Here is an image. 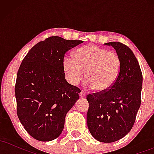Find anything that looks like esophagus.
I'll return each mask as SVG.
<instances>
[{
    "label": "esophagus",
    "mask_w": 154,
    "mask_h": 154,
    "mask_svg": "<svg viewBox=\"0 0 154 154\" xmlns=\"http://www.w3.org/2000/svg\"><path fill=\"white\" fill-rule=\"evenodd\" d=\"M79 97H80V98H85V97L86 96V94L85 93H84V92H80V93H79Z\"/></svg>",
    "instance_id": "obj_1"
}]
</instances>
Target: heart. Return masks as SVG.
<instances>
[{
  "instance_id": "1",
  "label": "heart",
  "mask_w": 154,
  "mask_h": 154,
  "mask_svg": "<svg viewBox=\"0 0 154 154\" xmlns=\"http://www.w3.org/2000/svg\"><path fill=\"white\" fill-rule=\"evenodd\" d=\"M63 66L67 80L72 85H78L85 72V87L104 93L117 80L121 61L116 53L91 44L77 49L74 58L65 57Z\"/></svg>"
}]
</instances>
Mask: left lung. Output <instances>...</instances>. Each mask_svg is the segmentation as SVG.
<instances>
[{"label":"left lung","instance_id":"obj_1","mask_svg":"<svg viewBox=\"0 0 154 154\" xmlns=\"http://www.w3.org/2000/svg\"><path fill=\"white\" fill-rule=\"evenodd\" d=\"M121 61L117 80L104 93L88 95L87 124L92 136L103 143L115 142L131 130L141 103L143 75L130 48L119 42L105 43Z\"/></svg>","mask_w":154,"mask_h":154}]
</instances>
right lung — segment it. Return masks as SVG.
Here are the masks:
<instances>
[{
    "label": "right lung",
    "mask_w": 154,
    "mask_h": 154,
    "mask_svg": "<svg viewBox=\"0 0 154 154\" xmlns=\"http://www.w3.org/2000/svg\"><path fill=\"white\" fill-rule=\"evenodd\" d=\"M82 40L48 38L29 50L17 72L15 95L17 115L26 131L40 141L61 135L66 115L81 91L67 82L64 54Z\"/></svg>",
    "instance_id": "1"
}]
</instances>
